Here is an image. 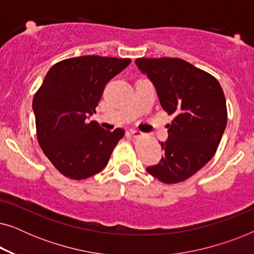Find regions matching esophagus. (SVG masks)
<instances>
[{
  "label": "esophagus",
  "instance_id": "34e87169",
  "mask_svg": "<svg viewBox=\"0 0 254 254\" xmlns=\"http://www.w3.org/2000/svg\"><path fill=\"white\" fill-rule=\"evenodd\" d=\"M130 135H131V136H134V137H140V136H143V133H142V131H140V130L131 129Z\"/></svg>",
  "mask_w": 254,
  "mask_h": 254
}]
</instances>
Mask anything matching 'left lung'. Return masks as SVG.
I'll return each instance as SVG.
<instances>
[{"instance_id":"8db88e82","label":"left lung","mask_w":254,"mask_h":254,"mask_svg":"<svg viewBox=\"0 0 254 254\" xmlns=\"http://www.w3.org/2000/svg\"><path fill=\"white\" fill-rule=\"evenodd\" d=\"M159 103L175 119L161 142L164 156L147 171L165 184L184 182L215 155L227 127V102L214 76L177 58L136 59Z\"/></svg>"}]
</instances>
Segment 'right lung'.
<instances>
[{
  "mask_svg": "<svg viewBox=\"0 0 254 254\" xmlns=\"http://www.w3.org/2000/svg\"><path fill=\"white\" fill-rule=\"evenodd\" d=\"M129 64L130 59L86 55L58 62L45 76L32 103L37 137L64 176L86 179L106 166L125 130H106L89 118L107 82Z\"/></svg>",
  "mask_w": 254,
  "mask_h": 254,
  "instance_id": "1",
  "label": "right lung"
}]
</instances>
